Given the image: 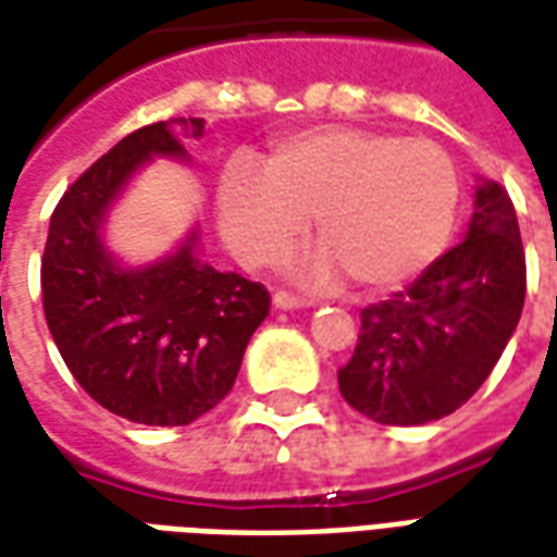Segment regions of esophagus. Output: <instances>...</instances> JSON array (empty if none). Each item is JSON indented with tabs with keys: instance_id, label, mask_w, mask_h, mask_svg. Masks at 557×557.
<instances>
[{
	"instance_id": "34e87169",
	"label": "esophagus",
	"mask_w": 557,
	"mask_h": 557,
	"mask_svg": "<svg viewBox=\"0 0 557 557\" xmlns=\"http://www.w3.org/2000/svg\"><path fill=\"white\" fill-rule=\"evenodd\" d=\"M310 304H312L310 298H300V295H295V292H286V289L274 292V307H280V310H298V307H310Z\"/></svg>"
}]
</instances>
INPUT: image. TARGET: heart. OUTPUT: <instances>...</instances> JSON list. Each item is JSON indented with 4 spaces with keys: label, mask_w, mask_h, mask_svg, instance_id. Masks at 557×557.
<instances>
[{
    "label": "heart",
    "mask_w": 557,
    "mask_h": 557,
    "mask_svg": "<svg viewBox=\"0 0 557 557\" xmlns=\"http://www.w3.org/2000/svg\"><path fill=\"white\" fill-rule=\"evenodd\" d=\"M460 183L448 152L428 138L389 132L310 129L280 141L262 174L230 168L218 221L242 262L280 265L310 233L321 245L307 274L333 271L369 292L419 277L451 238Z\"/></svg>",
    "instance_id": "1"
}]
</instances>
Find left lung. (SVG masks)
Masks as SVG:
<instances>
[{"label":"left lung","mask_w":557,"mask_h":557,"mask_svg":"<svg viewBox=\"0 0 557 557\" xmlns=\"http://www.w3.org/2000/svg\"><path fill=\"white\" fill-rule=\"evenodd\" d=\"M525 304V250L508 191L481 183L467 238L405 292L360 312L339 393L381 425L455 413L498 362Z\"/></svg>","instance_id":"left-lung-1"}]
</instances>
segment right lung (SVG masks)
I'll return each mask as SVG.
<instances>
[{"label": "right lung", "mask_w": 557, "mask_h": 557, "mask_svg": "<svg viewBox=\"0 0 557 557\" xmlns=\"http://www.w3.org/2000/svg\"><path fill=\"white\" fill-rule=\"evenodd\" d=\"M203 117H171L129 132L70 185L49 218L40 289L49 333L70 374L100 407L138 425H191L236 383L271 295L195 257L123 271L100 242V224L123 183L152 156H185Z\"/></svg>", "instance_id": "right-lung-1"}]
</instances>
